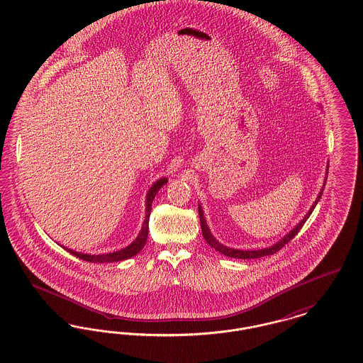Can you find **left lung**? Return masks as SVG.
I'll return each mask as SVG.
<instances>
[{"label":"left lung","mask_w":363,"mask_h":363,"mask_svg":"<svg viewBox=\"0 0 363 363\" xmlns=\"http://www.w3.org/2000/svg\"><path fill=\"white\" fill-rule=\"evenodd\" d=\"M323 190H324V186H323V189L320 191V194H318V197H317V200H315V203L313 204V207L311 208V211L306 213V216L301 220V223H298V225L294 227L293 230L283 238V240H280V241L275 243L274 246H271V247H267V249H259V250H238V249H231V247H227L225 245H222V243H219V242L216 241L215 238H213V235L211 234V231H209V228H208L207 223H206V218H204V215H203V209L201 207H199V215H200V225H201V231H203V235H204V238H206V241H207L208 245L209 246H212L215 250H218L219 253H222V255H225L227 257H233V259H259V257H264V256H271V255H275L277 252H279L281 247H284L289 242L293 240L294 237L299 233V230L302 228V225H305V222L309 219V216H311V212H313V209L315 207V204L318 203V200L321 199V194H323Z\"/></svg>","instance_id":"1"}]
</instances>
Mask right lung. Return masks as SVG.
Segmentation results:
<instances>
[{
    "label": "right lung",
    "instance_id": "1",
    "mask_svg": "<svg viewBox=\"0 0 363 363\" xmlns=\"http://www.w3.org/2000/svg\"><path fill=\"white\" fill-rule=\"evenodd\" d=\"M167 184V178H162L159 181H156L155 184L152 185V188L148 191L147 194V203H145V220L143 223V228L138 234V238L132 242L129 246L123 247L118 252H113V253H107V255H84V253H79V252H73L70 249H65L68 250L70 255L79 257V259H84L88 262H116V261H122V259H130L133 256H136L138 252L144 247L145 242H147V237H148V220H150V215H151V206L154 201V197L159 189Z\"/></svg>",
    "mask_w": 363,
    "mask_h": 363
}]
</instances>
